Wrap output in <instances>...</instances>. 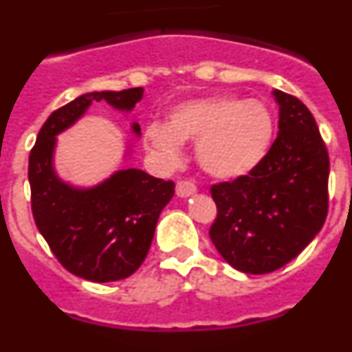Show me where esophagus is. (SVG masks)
I'll use <instances>...</instances> for the list:
<instances>
[{"mask_svg": "<svg viewBox=\"0 0 352 352\" xmlns=\"http://www.w3.org/2000/svg\"><path fill=\"white\" fill-rule=\"evenodd\" d=\"M195 190H197V186H195V183L190 182V179H179V182L176 183V194H178L179 197H188V195L195 194Z\"/></svg>", "mask_w": 352, "mask_h": 352, "instance_id": "esophagus-1", "label": "esophagus"}]
</instances>
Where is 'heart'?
<instances>
[{"label": "heart", "mask_w": 352, "mask_h": 352, "mask_svg": "<svg viewBox=\"0 0 352 352\" xmlns=\"http://www.w3.org/2000/svg\"><path fill=\"white\" fill-rule=\"evenodd\" d=\"M273 116L261 102L210 96L173 111L169 125L151 123L146 139L169 164L182 158V141L197 142L199 166L213 178L234 179L250 173L268 153Z\"/></svg>", "instance_id": "heart-1"}]
</instances>
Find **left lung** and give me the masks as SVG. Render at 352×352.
Wrapping results in <instances>:
<instances>
[{"mask_svg": "<svg viewBox=\"0 0 352 352\" xmlns=\"http://www.w3.org/2000/svg\"><path fill=\"white\" fill-rule=\"evenodd\" d=\"M278 135L245 176L210 186L217 219L210 238L232 268L275 272L321 231L328 214L329 157L309 107L275 89Z\"/></svg>", "mask_w": 352, "mask_h": 352, "instance_id": "left-lung-1", "label": "left lung"}]
</instances>
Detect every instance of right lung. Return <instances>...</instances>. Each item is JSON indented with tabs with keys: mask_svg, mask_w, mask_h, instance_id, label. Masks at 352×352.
Masks as SVG:
<instances>
[{
	"mask_svg": "<svg viewBox=\"0 0 352 352\" xmlns=\"http://www.w3.org/2000/svg\"><path fill=\"white\" fill-rule=\"evenodd\" d=\"M142 93V88H130L77 96L45 120L31 148L28 179L36 229L61 266L84 280L114 282L138 272L151 247L160 211L174 195V182L125 169L95 188L76 190L52 170L54 138L91 102L105 100L129 111ZM133 130L139 133L138 123Z\"/></svg>",
	"mask_w": 352,
	"mask_h": 352,
	"instance_id": "1",
	"label": "right lung"
}]
</instances>
